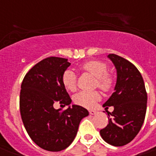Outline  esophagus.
I'll return each instance as SVG.
<instances>
[{
  "instance_id": "obj_1",
  "label": "esophagus",
  "mask_w": 156,
  "mask_h": 156,
  "mask_svg": "<svg viewBox=\"0 0 156 156\" xmlns=\"http://www.w3.org/2000/svg\"><path fill=\"white\" fill-rule=\"evenodd\" d=\"M89 114L92 115H94L97 114V111H95V110H89Z\"/></svg>"
}]
</instances>
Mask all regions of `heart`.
Returning <instances> with one entry per match:
<instances>
[{
    "mask_svg": "<svg viewBox=\"0 0 156 156\" xmlns=\"http://www.w3.org/2000/svg\"><path fill=\"white\" fill-rule=\"evenodd\" d=\"M82 73H88L95 77L94 87H98L104 92L111 90L115 84L114 76L108 72V65L105 62L98 60H92L86 62L78 67ZM62 82L67 90L71 92L77 89V78L74 73L71 70H67L63 73ZM100 99V94L98 91H82L75 94L73 101L75 104L85 107L93 108L97 101Z\"/></svg>",
    "mask_w": 156,
    "mask_h": 156,
    "instance_id": "heart-1",
    "label": "heart"
}]
</instances>
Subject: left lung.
Listing matches in <instances>:
<instances>
[{
	"instance_id": "1",
	"label": "left lung",
	"mask_w": 156,
	"mask_h": 156,
	"mask_svg": "<svg viewBox=\"0 0 156 156\" xmlns=\"http://www.w3.org/2000/svg\"><path fill=\"white\" fill-rule=\"evenodd\" d=\"M117 69L115 92L104 107L114 106L108 125L100 130V135L108 144L123 146L134 140L144 123L147 93L141 73L132 62L116 54H108Z\"/></svg>"
}]
</instances>
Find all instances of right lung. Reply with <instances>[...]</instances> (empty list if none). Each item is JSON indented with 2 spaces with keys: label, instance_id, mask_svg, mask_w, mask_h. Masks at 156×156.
Segmentation results:
<instances>
[{
  "label": "right lung",
  "instance_id": "1",
  "mask_svg": "<svg viewBox=\"0 0 156 156\" xmlns=\"http://www.w3.org/2000/svg\"><path fill=\"white\" fill-rule=\"evenodd\" d=\"M67 58L49 57L34 65L25 75L20 92V112L29 136L43 150L57 152L68 147L74 140L88 110L73 105L62 111L53 104L69 105L72 99L62 77L70 66Z\"/></svg>",
  "mask_w": 156,
  "mask_h": 156
}]
</instances>
